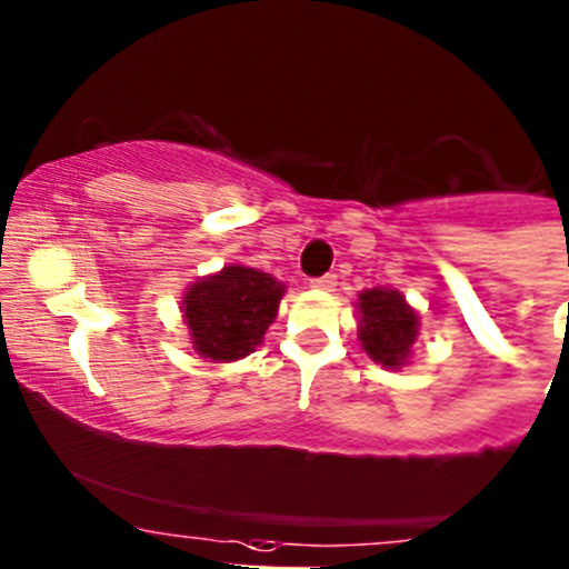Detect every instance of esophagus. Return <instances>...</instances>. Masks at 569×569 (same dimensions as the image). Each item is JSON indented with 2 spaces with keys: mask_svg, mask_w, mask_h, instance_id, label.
<instances>
[{
  "mask_svg": "<svg viewBox=\"0 0 569 569\" xmlns=\"http://www.w3.org/2000/svg\"><path fill=\"white\" fill-rule=\"evenodd\" d=\"M310 286L318 291H332L337 286V274H321V278H313L310 280Z\"/></svg>",
  "mask_w": 569,
  "mask_h": 569,
  "instance_id": "1",
  "label": "esophagus"
}]
</instances>
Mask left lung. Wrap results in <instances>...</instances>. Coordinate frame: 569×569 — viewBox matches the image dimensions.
I'll list each match as a JSON object with an SVG mask.
<instances>
[{
    "mask_svg": "<svg viewBox=\"0 0 569 569\" xmlns=\"http://www.w3.org/2000/svg\"><path fill=\"white\" fill-rule=\"evenodd\" d=\"M359 340L370 359L391 370L405 365L418 335V316L405 297L391 289H370L359 295Z\"/></svg>",
    "mask_w": 569,
    "mask_h": 569,
    "instance_id": "obj_1",
    "label": "left lung"
}]
</instances>
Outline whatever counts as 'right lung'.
<instances>
[{
    "instance_id": "right-lung-1",
    "label": "right lung",
    "mask_w": 569,
    "mask_h": 569,
    "mask_svg": "<svg viewBox=\"0 0 569 569\" xmlns=\"http://www.w3.org/2000/svg\"><path fill=\"white\" fill-rule=\"evenodd\" d=\"M283 286L251 267H223L197 280L183 297L193 348L213 361H234L253 351L278 313Z\"/></svg>"
}]
</instances>
